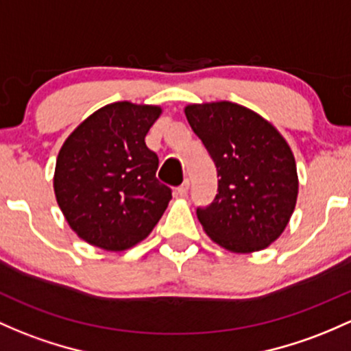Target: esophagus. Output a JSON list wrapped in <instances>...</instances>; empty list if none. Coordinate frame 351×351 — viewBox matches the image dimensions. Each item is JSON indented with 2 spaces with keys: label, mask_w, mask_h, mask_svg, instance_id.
<instances>
[{
  "label": "esophagus",
  "mask_w": 351,
  "mask_h": 351,
  "mask_svg": "<svg viewBox=\"0 0 351 351\" xmlns=\"http://www.w3.org/2000/svg\"><path fill=\"white\" fill-rule=\"evenodd\" d=\"M188 188H190V182H184L183 184H180L178 188H176V196H180V198H184V196L188 195Z\"/></svg>",
  "instance_id": "esophagus-1"
}]
</instances>
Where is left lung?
<instances>
[{
  "label": "left lung",
  "instance_id": "left-lung-1",
  "mask_svg": "<svg viewBox=\"0 0 351 351\" xmlns=\"http://www.w3.org/2000/svg\"><path fill=\"white\" fill-rule=\"evenodd\" d=\"M184 117L219 176L215 202L196 210L205 233L238 255L268 248L285 232L298 198L288 141L268 119L238 103H191Z\"/></svg>",
  "mask_w": 351,
  "mask_h": 351
}]
</instances>
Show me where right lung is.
<instances>
[{
  "mask_svg": "<svg viewBox=\"0 0 351 351\" xmlns=\"http://www.w3.org/2000/svg\"><path fill=\"white\" fill-rule=\"evenodd\" d=\"M158 105L117 101L83 119L56 158L53 188L69 228L105 252L141 243L171 199L156 180L158 156L145 143Z\"/></svg>",
  "mask_w": 351,
  "mask_h": 351,
  "instance_id": "right-lung-1",
  "label": "right lung"
}]
</instances>
